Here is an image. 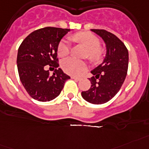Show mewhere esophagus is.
<instances>
[{"label":"esophagus","mask_w":149,"mask_h":149,"mask_svg":"<svg viewBox=\"0 0 149 149\" xmlns=\"http://www.w3.org/2000/svg\"><path fill=\"white\" fill-rule=\"evenodd\" d=\"M72 79L76 80V81H80V80H81V77H75V76H72Z\"/></svg>","instance_id":"1"}]
</instances>
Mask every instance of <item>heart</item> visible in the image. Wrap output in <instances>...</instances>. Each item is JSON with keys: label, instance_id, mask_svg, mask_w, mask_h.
Returning a JSON list of instances; mask_svg holds the SVG:
<instances>
[{"label": "heart", "instance_id": "1", "mask_svg": "<svg viewBox=\"0 0 149 149\" xmlns=\"http://www.w3.org/2000/svg\"><path fill=\"white\" fill-rule=\"evenodd\" d=\"M72 39L88 49V57L92 61H99L104 55V50L100 45V39L93 33L81 32L72 36ZM57 52L60 57L68 55L70 52L69 42L65 39H62L58 45ZM61 68L67 74L77 75L87 68V65L84 61L74 58H68L61 61Z\"/></svg>", "mask_w": 149, "mask_h": 149}]
</instances>
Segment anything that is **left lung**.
<instances>
[{"mask_svg": "<svg viewBox=\"0 0 149 149\" xmlns=\"http://www.w3.org/2000/svg\"><path fill=\"white\" fill-rule=\"evenodd\" d=\"M106 45L107 52L104 61L91 71L94 76L88 91L81 92L86 101L103 104L113 97L121 88L127 74L129 52L126 45L117 36L104 29H91Z\"/></svg>", "mask_w": 149, "mask_h": 149, "instance_id": "obj_1", "label": "left lung"}]
</instances>
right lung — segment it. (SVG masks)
I'll list each match as a JSON object with an SVG mask.
<instances>
[{
    "mask_svg": "<svg viewBox=\"0 0 149 149\" xmlns=\"http://www.w3.org/2000/svg\"><path fill=\"white\" fill-rule=\"evenodd\" d=\"M70 29L45 27L31 33L19 45L17 64L19 79L29 96L46 102L59 95L70 77L58 67V45ZM47 66L55 68L52 76L45 71Z\"/></svg>",
    "mask_w": 149,
    "mask_h": 149,
    "instance_id": "1",
    "label": "right lung"
}]
</instances>
